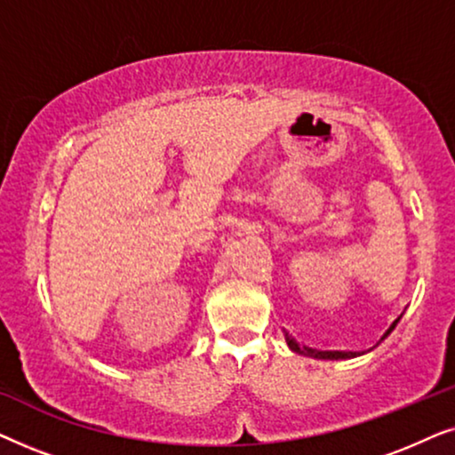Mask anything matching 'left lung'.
I'll return each instance as SVG.
<instances>
[{
  "label": "left lung",
  "instance_id": "1",
  "mask_svg": "<svg viewBox=\"0 0 455 455\" xmlns=\"http://www.w3.org/2000/svg\"><path fill=\"white\" fill-rule=\"evenodd\" d=\"M403 310H406V308H403ZM403 310H402V315H403ZM402 315H397L395 319L391 321V325H389L387 329H385L383 335L377 339V344L372 346V347H377L385 338H387V335H389L391 331H394L395 325H397V323H400V319H402ZM283 333H285V344H288V347H290L291 352L304 354V356L316 358V360H347V358L363 356V354L372 350V347H369V350H360V352H352V350H316V347H308V346H304V344H298V341H296L294 338H291V335H290L288 331H283Z\"/></svg>",
  "mask_w": 455,
  "mask_h": 455
}]
</instances>
